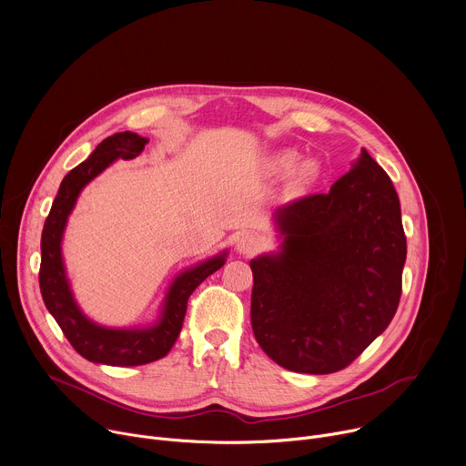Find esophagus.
<instances>
[{"mask_svg":"<svg viewBox=\"0 0 466 466\" xmlns=\"http://www.w3.org/2000/svg\"><path fill=\"white\" fill-rule=\"evenodd\" d=\"M260 247H262V239L255 234H241L236 239V250L239 255H255Z\"/></svg>","mask_w":466,"mask_h":466,"instance_id":"34e87169","label":"esophagus"}]
</instances>
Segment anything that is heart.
I'll return each instance as SVG.
<instances>
[{"mask_svg":"<svg viewBox=\"0 0 466 466\" xmlns=\"http://www.w3.org/2000/svg\"><path fill=\"white\" fill-rule=\"evenodd\" d=\"M277 163H279L280 168H284V171H288V168H291L293 163H295V154L286 152V154H282V156L279 157ZM298 177H299L301 182L312 180V178L316 177V165H314V161H305V163H301V165H299V171H298Z\"/></svg>","mask_w":466,"mask_h":466,"instance_id":"b5f03b06","label":"heart"}]
</instances>
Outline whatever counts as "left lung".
Listing matches in <instances>:
<instances>
[{
  "label": "left lung",
  "instance_id": "left-lung-1",
  "mask_svg": "<svg viewBox=\"0 0 466 466\" xmlns=\"http://www.w3.org/2000/svg\"><path fill=\"white\" fill-rule=\"evenodd\" d=\"M277 255L250 260V323L279 366L332 373L350 366L392 321L407 239L392 180L362 150L329 193L284 204Z\"/></svg>",
  "mask_w": 466,
  "mask_h": 466
}]
</instances>
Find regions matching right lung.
<instances>
[{
  "mask_svg": "<svg viewBox=\"0 0 466 466\" xmlns=\"http://www.w3.org/2000/svg\"><path fill=\"white\" fill-rule=\"evenodd\" d=\"M148 139L120 132L104 139L95 152L63 178L40 238L38 284L46 309L59 323L72 348L91 362L107 366H141L163 359L175 346L182 330L187 299L195 288L211 273L223 268L227 252L180 273L167 291L161 318L147 329H109L93 323L79 310L68 286L63 266L61 239L66 219L77 195L116 157L132 159L139 156Z\"/></svg>",
  "mask_w": 466,
  "mask_h": 466,
  "instance_id": "1",
  "label": "right lung"
}]
</instances>
